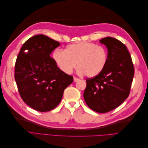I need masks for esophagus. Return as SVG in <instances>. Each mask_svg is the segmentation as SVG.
Instances as JSON below:
<instances>
[{
	"label": "esophagus",
	"instance_id": "obj_1",
	"mask_svg": "<svg viewBox=\"0 0 148 148\" xmlns=\"http://www.w3.org/2000/svg\"><path fill=\"white\" fill-rule=\"evenodd\" d=\"M73 80H74V82H77L78 81H79V79L78 78H76V77H74L73 78Z\"/></svg>",
	"mask_w": 148,
	"mask_h": 148
}]
</instances>
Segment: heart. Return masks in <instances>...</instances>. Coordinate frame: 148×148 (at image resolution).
<instances>
[{
    "instance_id": "b5f03b06",
    "label": "heart",
    "mask_w": 148,
    "mask_h": 148,
    "mask_svg": "<svg viewBox=\"0 0 148 148\" xmlns=\"http://www.w3.org/2000/svg\"><path fill=\"white\" fill-rule=\"evenodd\" d=\"M53 59L63 72L70 74L76 66L78 73L92 78L100 74L107 64V52L97 44L80 42L71 44L65 50L57 49L53 52Z\"/></svg>"
}]
</instances>
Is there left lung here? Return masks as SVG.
Returning a JSON list of instances; mask_svg holds the SVG:
<instances>
[{"label": "left lung", "mask_w": 148, "mask_h": 148, "mask_svg": "<svg viewBox=\"0 0 148 148\" xmlns=\"http://www.w3.org/2000/svg\"><path fill=\"white\" fill-rule=\"evenodd\" d=\"M99 41L108 50L107 64L100 74L86 79L83 96L91 109L106 113L117 108L128 97L135 69L124 44L111 37Z\"/></svg>", "instance_id": "1"}]
</instances>
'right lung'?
Listing matches in <instances>:
<instances>
[{"instance_id": "1", "label": "right lung", "mask_w": 148, "mask_h": 148, "mask_svg": "<svg viewBox=\"0 0 148 148\" xmlns=\"http://www.w3.org/2000/svg\"><path fill=\"white\" fill-rule=\"evenodd\" d=\"M60 43L45 35L34 36L20 49L15 79L21 99L31 108L47 112L59 104L65 89L73 81L51 57Z\"/></svg>"}]
</instances>
